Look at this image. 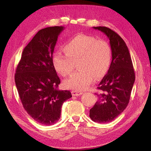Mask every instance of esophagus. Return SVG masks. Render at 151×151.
Segmentation results:
<instances>
[{
    "mask_svg": "<svg viewBox=\"0 0 151 151\" xmlns=\"http://www.w3.org/2000/svg\"><path fill=\"white\" fill-rule=\"evenodd\" d=\"M72 95L73 96H80V95H81V94H83V92H82V91H76V90H74V91H72Z\"/></svg>",
    "mask_w": 151,
    "mask_h": 151,
    "instance_id": "1",
    "label": "esophagus"
}]
</instances>
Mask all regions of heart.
<instances>
[{"instance_id":"obj_1","label":"heart","mask_w":151,"mask_h":151,"mask_svg":"<svg viewBox=\"0 0 151 151\" xmlns=\"http://www.w3.org/2000/svg\"><path fill=\"white\" fill-rule=\"evenodd\" d=\"M65 53H54L53 65L55 70L62 76L70 74L74 63L78 60L79 71L74 73L65 81V85L75 90H84L88 88L94 78L103 77L108 71L111 62V49L103 40L94 36L78 34L64 45Z\"/></svg>"}]
</instances>
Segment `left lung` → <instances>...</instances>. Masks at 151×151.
<instances>
[{"label": "left lung", "mask_w": 151, "mask_h": 151, "mask_svg": "<svg viewBox=\"0 0 151 151\" xmlns=\"http://www.w3.org/2000/svg\"><path fill=\"white\" fill-rule=\"evenodd\" d=\"M106 35L111 48L112 61L95 93L98 99L89 110V116L97 123L110 122L121 114L129 103L135 82V72L129 49L116 32L107 27H93Z\"/></svg>", "instance_id": "left-lung-1"}]
</instances>
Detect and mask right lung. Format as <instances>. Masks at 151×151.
Segmentation results:
<instances>
[{"label":"right lung","mask_w":151,"mask_h":151,"mask_svg":"<svg viewBox=\"0 0 151 151\" xmlns=\"http://www.w3.org/2000/svg\"><path fill=\"white\" fill-rule=\"evenodd\" d=\"M63 26L40 30L24 48L15 74V83L25 110L39 123L52 125L60 119L61 108L72 97L58 89L60 80L52 62L58 36Z\"/></svg>","instance_id":"right-lung-1"}]
</instances>
